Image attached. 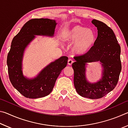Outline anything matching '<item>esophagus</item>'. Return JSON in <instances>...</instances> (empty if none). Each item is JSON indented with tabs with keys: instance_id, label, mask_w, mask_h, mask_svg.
I'll return each instance as SVG.
<instances>
[{
	"instance_id": "obj_1",
	"label": "esophagus",
	"mask_w": 128,
	"mask_h": 128,
	"mask_svg": "<svg viewBox=\"0 0 128 128\" xmlns=\"http://www.w3.org/2000/svg\"><path fill=\"white\" fill-rule=\"evenodd\" d=\"M73 62H74V60L72 59H69L68 60V64L69 66H71L73 63Z\"/></svg>"
}]
</instances>
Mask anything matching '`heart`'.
Here are the masks:
<instances>
[{
  "label": "heart",
  "mask_w": 128,
  "mask_h": 128,
  "mask_svg": "<svg viewBox=\"0 0 128 128\" xmlns=\"http://www.w3.org/2000/svg\"><path fill=\"white\" fill-rule=\"evenodd\" d=\"M95 34L92 30L76 25L64 31L62 39L65 42L73 44L72 51L78 55L89 51L95 41Z\"/></svg>",
  "instance_id": "obj_1"
}]
</instances>
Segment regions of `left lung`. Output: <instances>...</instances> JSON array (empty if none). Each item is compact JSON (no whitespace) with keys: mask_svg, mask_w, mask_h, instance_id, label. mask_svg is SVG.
<instances>
[{"mask_svg":"<svg viewBox=\"0 0 128 128\" xmlns=\"http://www.w3.org/2000/svg\"><path fill=\"white\" fill-rule=\"evenodd\" d=\"M98 29V36L92 49L87 53L74 57V85L78 94L90 99L101 98L114 90L118 84L121 70V48L115 34L102 21L92 20ZM100 61L104 68L102 78L97 83L90 84L85 77L87 62Z\"/></svg>","mask_w":128,"mask_h":128,"instance_id":"1","label":"left lung"}]
</instances>
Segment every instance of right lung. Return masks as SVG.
Segmentation results:
<instances>
[{"label":"right lung","instance_id":"1","mask_svg":"<svg viewBox=\"0 0 128 128\" xmlns=\"http://www.w3.org/2000/svg\"><path fill=\"white\" fill-rule=\"evenodd\" d=\"M56 25L55 21L51 19H31L13 38L7 60L8 75L13 86L26 98L36 99L50 94L56 79L66 66L68 58L62 56L47 66L34 79L26 78L21 70L24 51L34 35L53 36Z\"/></svg>","mask_w":128,"mask_h":128}]
</instances>
